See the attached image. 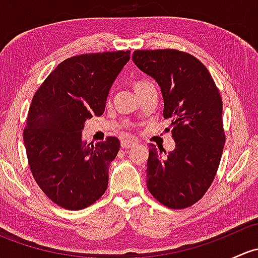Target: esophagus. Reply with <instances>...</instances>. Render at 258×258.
<instances>
[{
	"label": "esophagus",
	"instance_id": "obj_1",
	"mask_svg": "<svg viewBox=\"0 0 258 258\" xmlns=\"http://www.w3.org/2000/svg\"><path fill=\"white\" fill-rule=\"evenodd\" d=\"M136 145V142L131 141V140H122L121 141V147L122 148H131Z\"/></svg>",
	"mask_w": 258,
	"mask_h": 258
}]
</instances>
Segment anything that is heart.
<instances>
[{
  "instance_id": "1",
  "label": "heart",
  "mask_w": 258,
  "mask_h": 258,
  "mask_svg": "<svg viewBox=\"0 0 258 258\" xmlns=\"http://www.w3.org/2000/svg\"><path fill=\"white\" fill-rule=\"evenodd\" d=\"M144 83H145V82H141V81H140V82H137L136 85H135V88H139L140 86H141V85H144Z\"/></svg>"
}]
</instances>
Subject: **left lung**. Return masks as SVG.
<instances>
[{"label": "left lung", "mask_w": 258, "mask_h": 258, "mask_svg": "<svg viewBox=\"0 0 258 258\" xmlns=\"http://www.w3.org/2000/svg\"><path fill=\"white\" fill-rule=\"evenodd\" d=\"M132 59L160 85L163 117L176 142L167 156L150 145L147 188L163 206L187 209L204 197L220 166L226 141L220 91L205 64L187 52L137 49Z\"/></svg>", "instance_id": "1"}]
</instances>
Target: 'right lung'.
Masks as SVG:
<instances>
[{
  "label": "right lung",
  "instance_id": "right-lung-1",
  "mask_svg": "<svg viewBox=\"0 0 258 258\" xmlns=\"http://www.w3.org/2000/svg\"><path fill=\"white\" fill-rule=\"evenodd\" d=\"M128 59L130 51L70 57L33 96L23 130L28 166L43 194L62 209H86L107 189L118 139L87 145L82 130L86 119L103 113L108 91Z\"/></svg>",
  "mask_w": 258,
  "mask_h": 258
}]
</instances>
